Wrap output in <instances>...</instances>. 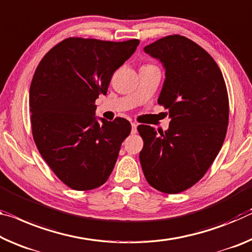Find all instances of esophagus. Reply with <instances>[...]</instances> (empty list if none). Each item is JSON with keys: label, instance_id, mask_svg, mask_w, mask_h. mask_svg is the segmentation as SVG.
<instances>
[{"label": "esophagus", "instance_id": "1", "mask_svg": "<svg viewBox=\"0 0 252 252\" xmlns=\"http://www.w3.org/2000/svg\"><path fill=\"white\" fill-rule=\"evenodd\" d=\"M131 133L135 134L137 133V125L134 122H131Z\"/></svg>", "mask_w": 252, "mask_h": 252}]
</instances>
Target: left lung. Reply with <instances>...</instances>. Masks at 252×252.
<instances>
[{"label":"left lung","mask_w":252,"mask_h":252,"mask_svg":"<svg viewBox=\"0 0 252 252\" xmlns=\"http://www.w3.org/2000/svg\"><path fill=\"white\" fill-rule=\"evenodd\" d=\"M161 62L166 79L158 103L168 109L169 127L159 132L141 125L139 155L147 182L177 194L204 176L224 142L229 97L224 78L209 53L190 39L167 35L145 47Z\"/></svg>","instance_id":"1"}]
</instances>
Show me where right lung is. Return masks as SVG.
Returning <instances> with one entry per match:
<instances>
[{
	"label": "right lung",
	"instance_id": "obj_1",
	"mask_svg": "<svg viewBox=\"0 0 252 252\" xmlns=\"http://www.w3.org/2000/svg\"><path fill=\"white\" fill-rule=\"evenodd\" d=\"M139 42L67 38L48 51L34 71L29 95L33 140L70 189H97L114 168L131 125L123 118L98 122L95 101L106 94L114 71Z\"/></svg>",
	"mask_w": 252,
	"mask_h": 252
}]
</instances>
